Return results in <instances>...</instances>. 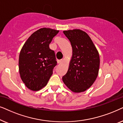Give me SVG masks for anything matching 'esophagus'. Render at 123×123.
<instances>
[{"label": "esophagus", "instance_id": "1", "mask_svg": "<svg viewBox=\"0 0 123 123\" xmlns=\"http://www.w3.org/2000/svg\"><path fill=\"white\" fill-rule=\"evenodd\" d=\"M62 60H58L57 61V63H62Z\"/></svg>", "mask_w": 123, "mask_h": 123}]
</instances>
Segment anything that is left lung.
<instances>
[{
  "label": "left lung",
  "instance_id": "obj_1",
  "mask_svg": "<svg viewBox=\"0 0 123 123\" xmlns=\"http://www.w3.org/2000/svg\"><path fill=\"white\" fill-rule=\"evenodd\" d=\"M63 34L71 43L73 55L64 84L74 93L86 91L98 75L100 59L98 50L88 34L80 29L65 30Z\"/></svg>",
  "mask_w": 123,
  "mask_h": 123
}]
</instances>
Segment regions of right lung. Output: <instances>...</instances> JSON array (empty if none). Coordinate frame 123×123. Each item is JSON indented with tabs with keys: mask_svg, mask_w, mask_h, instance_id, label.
Here are the masks:
<instances>
[{
	"mask_svg": "<svg viewBox=\"0 0 123 123\" xmlns=\"http://www.w3.org/2000/svg\"><path fill=\"white\" fill-rule=\"evenodd\" d=\"M59 30L41 28L26 41L19 55V73L26 87L37 91L46 86L57 65L55 52L49 45Z\"/></svg>",
	"mask_w": 123,
	"mask_h": 123,
	"instance_id": "1",
	"label": "right lung"
}]
</instances>
